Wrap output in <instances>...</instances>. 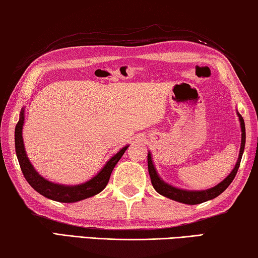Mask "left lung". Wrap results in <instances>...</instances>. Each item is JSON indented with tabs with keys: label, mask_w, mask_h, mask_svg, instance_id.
I'll return each instance as SVG.
<instances>
[{
	"label": "left lung",
	"mask_w": 258,
	"mask_h": 258,
	"mask_svg": "<svg viewBox=\"0 0 258 258\" xmlns=\"http://www.w3.org/2000/svg\"><path fill=\"white\" fill-rule=\"evenodd\" d=\"M237 113L240 120V126H241V146H240L237 164H235V166L233 167L232 172H231L223 181L218 183L217 185L211 187V189L202 190V191H190V190L178 189V187L173 186L161 180L158 175V173L156 171L154 163H152L151 154L150 152H148V171H149L152 186L155 187V190L158 192L159 195L164 196L166 198H169L172 200H175V202L186 204V205L202 204V203L207 202V200L216 198L217 196H220L222 192H223L226 187L231 184V182L233 181V178L235 177V175H237V172L240 166V161H241L242 154L244 150V143H246V128H244V121H243L242 116L240 115L238 111Z\"/></svg>",
	"instance_id": "left-lung-1"
}]
</instances>
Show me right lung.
<instances>
[{
    "label": "right lung",
    "mask_w": 258,
    "mask_h": 258,
    "mask_svg": "<svg viewBox=\"0 0 258 258\" xmlns=\"http://www.w3.org/2000/svg\"><path fill=\"white\" fill-rule=\"evenodd\" d=\"M24 112L25 110L23 109L20 112L19 121L18 124L16 125L15 130L16 154L26 181L29 183L30 186H32L34 190H36L38 194H41L46 198L54 200V202L76 203L81 202L83 199L93 197V196L98 195L99 192H101L104 187H106L109 182V178H110L113 167H115L117 163H118L121 156L124 155V152L128 148V146L121 148L115 156H112L111 158L107 161V164L103 166L101 171L87 182L77 185L58 184V183L47 181L46 178L41 176L40 174L36 172V169L33 167V165L30 164L28 157L26 155L23 140V126L25 121Z\"/></svg>",
    "instance_id": "obj_1"
}]
</instances>
